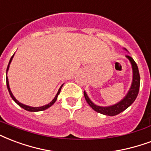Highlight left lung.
Listing matches in <instances>:
<instances>
[{"instance_id": "obj_1", "label": "left lung", "mask_w": 151, "mask_h": 151, "mask_svg": "<svg viewBox=\"0 0 151 151\" xmlns=\"http://www.w3.org/2000/svg\"><path fill=\"white\" fill-rule=\"evenodd\" d=\"M127 57L129 59V60L131 61V65H132L133 81H132V84H131L130 90L128 91L127 95L119 103L110 106H97V105L94 104L91 101L90 99L88 98L87 93L83 91V95H84L85 99H86L87 103L96 112L105 114V115L114 116V115H116V114H119L123 111H125L127 107H129L131 104H133L134 100H135V99L137 98L138 94H139V87H140V75H139V68H138V66H137V63H135V61L134 60L132 57L129 56V55H127Z\"/></svg>"}]
</instances>
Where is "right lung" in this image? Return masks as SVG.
<instances>
[{"instance_id":"1","label":"right lung","mask_w":151,"mask_h":151,"mask_svg":"<svg viewBox=\"0 0 151 151\" xmlns=\"http://www.w3.org/2000/svg\"><path fill=\"white\" fill-rule=\"evenodd\" d=\"M13 55H12V57H11V59H10L9 63V64H8V67H7V70H6V84H7V88H8L10 96H11L12 99H13V100H14V101L16 102V103H17V104H18V105H19V106H21L22 108H24V109L26 110V111H44V110L47 109L48 107H50V106H52V105H53V104H54V103L56 101V99H57V96H58V95L60 94V92L61 88H62V86H63V85H62L60 88V89H59V91H58V92H57V94H56V96H55V98L53 99L52 101L51 102V103H49L48 104H47V105H45V106H39V107H32V106H27V105H24V104H20V102L16 99V98L14 97V96H13V95L12 94V92H11V91H10V88H9V80H8V77H7V71H8V70H9V64H10V63H11V61H12Z\"/></svg>"}]
</instances>
